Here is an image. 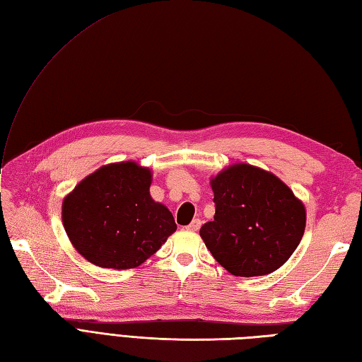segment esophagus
<instances>
[{"instance_id": "1", "label": "esophagus", "mask_w": 362, "mask_h": 362, "mask_svg": "<svg viewBox=\"0 0 362 362\" xmlns=\"http://www.w3.org/2000/svg\"><path fill=\"white\" fill-rule=\"evenodd\" d=\"M199 227H201V219H193V221L187 226V230L197 232V230H199Z\"/></svg>"}]
</instances>
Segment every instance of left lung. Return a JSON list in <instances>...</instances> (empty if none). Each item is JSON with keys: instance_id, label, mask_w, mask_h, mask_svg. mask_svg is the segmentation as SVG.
I'll return each mask as SVG.
<instances>
[{"instance_id": "1", "label": "left lung", "mask_w": 362, "mask_h": 362, "mask_svg": "<svg viewBox=\"0 0 362 362\" xmlns=\"http://www.w3.org/2000/svg\"><path fill=\"white\" fill-rule=\"evenodd\" d=\"M215 216L199 235L235 276H262L292 257L305 228V207L276 175L238 163L210 180Z\"/></svg>"}]
</instances>
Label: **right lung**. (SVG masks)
<instances>
[{"label":"right lung","mask_w":362,"mask_h":362,"mask_svg":"<svg viewBox=\"0 0 362 362\" xmlns=\"http://www.w3.org/2000/svg\"><path fill=\"white\" fill-rule=\"evenodd\" d=\"M152 170L135 161L100 167L63 201V226L76 252L103 269H135L175 230L170 210L151 197Z\"/></svg>","instance_id":"obj_1"}]
</instances>
